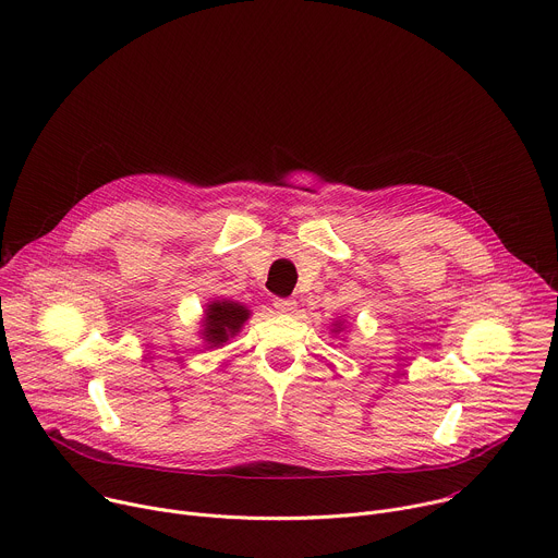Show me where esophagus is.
Segmentation results:
<instances>
[{
  "mask_svg": "<svg viewBox=\"0 0 558 558\" xmlns=\"http://www.w3.org/2000/svg\"><path fill=\"white\" fill-rule=\"evenodd\" d=\"M274 306L280 311V313H293L298 308V302L291 300V298H276L274 300Z\"/></svg>",
  "mask_w": 558,
  "mask_h": 558,
  "instance_id": "obj_1",
  "label": "esophagus"
}]
</instances>
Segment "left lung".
Instances as JSON below:
<instances>
[{
  "label": "left lung",
  "mask_w": 558,
  "mask_h": 558,
  "mask_svg": "<svg viewBox=\"0 0 558 558\" xmlns=\"http://www.w3.org/2000/svg\"><path fill=\"white\" fill-rule=\"evenodd\" d=\"M336 327H338V325H336ZM338 331H340V327H338Z\"/></svg>",
  "instance_id": "left-lung-1"
}]
</instances>
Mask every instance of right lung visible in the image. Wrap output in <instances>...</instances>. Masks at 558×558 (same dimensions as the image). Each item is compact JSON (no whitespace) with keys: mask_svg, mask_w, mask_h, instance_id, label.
<instances>
[{"mask_svg":"<svg viewBox=\"0 0 558 558\" xmlns=\"http://www.w3.org/2000/svg\"><path fill=\"white\" fill-rule=\"evenodd\" d=\"M247 320H250V308L245 304L231 302V300H214L205 308L203 340L209 344V349L220 347L241 331Z\"/></svg>","mask_w":558,"mask_h":558,"instance_id":"obj_1","label":"right lung"}]
</instances>
